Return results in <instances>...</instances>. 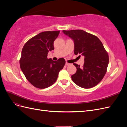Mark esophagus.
Masks as SVG:
<instances>
[{
	"instance_id": "obj_1",
	"label": "esophagus",
	"mask_w": 127,
	"mask_h": 127,
	"mask_svg": "<svg viewBox=\"0 0 127 127\" xmlns=\"http://www.w3.org/2000/svg\"><path fill=\"white\" fill-rule=\"evenodd\" d=\"M70 64H69V63H68L67 62L66 63V66H69V65H70Z\"/></svg>"
}]
</instances>
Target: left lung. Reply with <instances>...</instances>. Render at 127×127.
Instances as JSON below:
<instances>
[{
  "label": "left lung",
  "mask_w": 127,
  "mask_h": 127,
  "mask_svg": "<svg viewBox=\"0 0 127 127\" xmlns=\"http://www.w3.org/2000/svg\"><path fill=\"white\" fill-rule=\"evenodd\" d=\"M63 32L74 40L75 54H80L85 57L82 68L73 64L77 71L71 76L72 81L84 88L97 85L106 74L109 61L102 42L97 36L83 30H63Z\"/></svg>",
  "instance_id": "1"
}]
</instances>
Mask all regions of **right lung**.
<instances>
[{"mask_svg": "<svg viewBox=\"0 0 127 127\" xmlns=\"http://www.w3.org/2000/svg\"><path fill=\"white\" fill-rule=\"evenodd\" d=\"M59 33L60 31L41 32L23 48L21 69L27 80L36 88L43 89L53 85L66 63L64 58L55 61L47 58L49 51L54 50L53 42Z\"/></svg>", "mask_w": 127, "mask_h": 127, "instance_id": "obj_1", "label": "right lung"}]
</instances>
